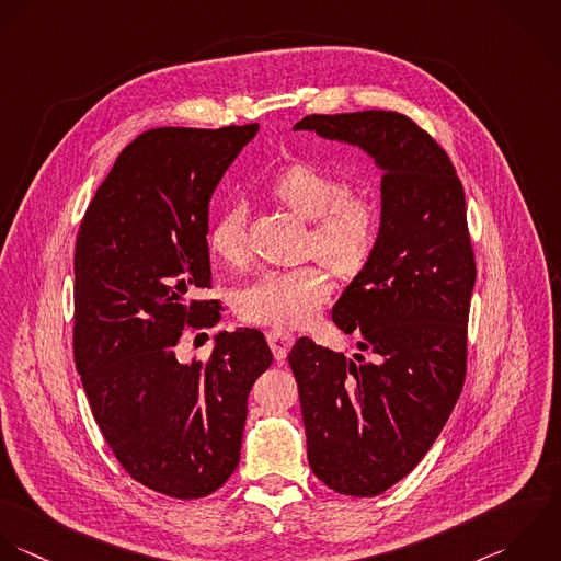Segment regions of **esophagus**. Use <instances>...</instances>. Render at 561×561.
<instances>
[{
    "instance_id": "obj_1",
    "label": "esophagus",
    "mask_w": 561,
    "mask_h": 561,
    "mask_svg": "<svg viewBox=\"0 0 561 561\" xmlns=\"http://www.w3.org/2000/svg\"><path fill=\"white\" fill-rule=\"evenodd\" d=\"M266 341H268V345H271V350H273L275 360H277V363H284L286 356H288V352H290V347H293V343H295V336L288 334V332H282V330H271V332L266 334Z\"/></svg>"
}]
</instances>
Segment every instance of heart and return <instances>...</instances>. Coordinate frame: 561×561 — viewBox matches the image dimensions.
<instances>
[{
	"label": "heart",
	"mask_w": 561,
	"mask_h": 561,
	"mask_svg": "<svg viewBox=\"0 0 561 561\" xmlns=\"http://www.w3.org/2000/svg\"><path fill=\"white\" fill-rule=\"evenodd\" d=\"M271 192L299 218L312 222L310 249L330 268L356 271L376 242L378 211L374 203L350 194L347 183L314 163H293L271 183ZM207 247L225 264L247 255V207L229 203L207 231ZM330 297L328 277L312 268L260 273L236 295L240 319L273 328H301L314 321Z\"/></svg>",
	"instance_id": "heart-1"
}]
</instances>
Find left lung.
<instances>
[{"instance_id": "left-lung-1", "label": "left lung", "mask_w": 561, "mask_h": 561, "mask_svg": "<svg viewBox=\"0 0 561 561\" xmlns=\"http://www.w3.org/2000/svg\"><path fill=\"white\" fill-rule=\"evenodd\" d=\"M295 130L358 146L382 170L376 244L332 308L369 358L310 339L288 354L312 472L339 494L378 496L424 459L463 389L477 282L466 194L446 150L402 113L306 115Z\"/></svg>"}]
</instances>
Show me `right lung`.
Masks as SVG:
<instances>
[{
    "instance_id": "right-lung-1",
    "label": "right lung",
    "mask_w": 561,
    "mask_h": 561,
    "mask_svg": "<svg viewBox=\"0 0 561 561\" xmlns=\"http://www.w3.org/2000/svg\"><path fill=\"white\" fill-rule=\"evenodd\" d=\"M260 124L152 128L98 187L76 238L73 358L93 420L119 466L172 499H203L240 461L247 398L271 367L260 330L214 339L179 363L181 332L211 328L209 201Z\"/></svg>"
}]
</instances>
